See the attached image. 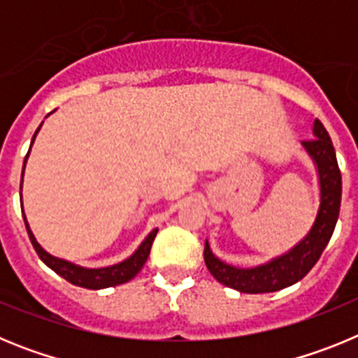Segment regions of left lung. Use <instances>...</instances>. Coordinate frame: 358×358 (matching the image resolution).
Wrapping results in <instances>:
<instances>
[{
  "mask_svg": "<svg viewBox=\"0 0 358 358\" xmlns=\"http://www.w3.org/2000/svg\"><path fill=\"white\" fill-rule=\"evenodd\" d=\"M303 147L317 164L319 186H321V204L312 229L289 252L278 256L268 264L252 268H238L224 264L211 252L210 243L206 242L204 262L218 283L245 294L276 292L303 280L321 258L339 218L343 177L335 157L334 143L319 120L314 122V140L303 141Z\"/></svg>",
  "mask_w": 358,
  "mask_h": 358,
  "instance_id": "left-lung-1",
  "label": "left lung"
}]
</instances>
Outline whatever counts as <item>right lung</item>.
Instances as JSON below:
<instances>
[{
    "instance_id": "obj_1",
    "label": "right lung",
    "mask_w": 358,
    "mask_h": 358,
    "mask_svg": "<svg viewBox=\"0 0 358 358\" xmlns=\"http://www.w3.org/2000/svg\"><path fill=\"white\" fill-rule=\"evenodd\" d=\"M39 129H41V125H39ZM39 129L36 131V134L39 132ZM36 134H34V138H31V143H34V140H36ZM28 154H30V150H28ZM28 154H27V157H28ZM27 157H24V163H27ZM23 172H24V169H23ZM21 185H23V173H21ZM23 218H24V226H27L31 245H34V249H36V252L39 255L41 260L48 265L52 271H55L59 276H62L64 280H68L69 283H73V285L84 287V289H93V290L122 285V283H127V281H131L132 278L140 273L141 268H143L145 262H147L148 255H150L152 242H154V238H156V235H157V229L150 231L147 238L141 242L140 248L136 249L134 255L129 256L127 260L120 262V264H116V265H110V267L85 268V267H80V265L71 264V262L55 258V256H52L50 252L44 251L39 243H37L34 233L30 231V226H28V222H27V217H23Z\"/></svg>"
}]
</instances>
